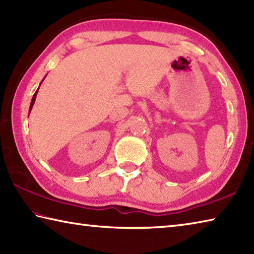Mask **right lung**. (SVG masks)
I'll return each instance as SVG.
<instances>
[{"mask_svg":"<svg viewBox=\"0 0 254 254\" xmlns=\"http://www.w3.org/2000/svg\"><path fill=\"white\" fill-rule=\"evenodd\" d=\"M38 89H40V87L37 88V90H36V92H35V94L33 95V98H32V102H31V106H30V111H28V115H30V113H31V111H32V107H33V105H34V102H35V98H36V95H37Z\"/></svg>","mask_w":254,"mask_h":254,"instance_id":"obj_1","label":"right lung"}]
</instances>
